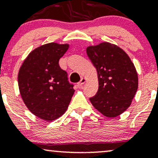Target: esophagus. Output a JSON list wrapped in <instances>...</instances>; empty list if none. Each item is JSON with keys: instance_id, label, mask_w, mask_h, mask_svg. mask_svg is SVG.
Returning <instances> with one entry per match:
<instances>
[{"instance_id": "obj_1", "label": "esophagus", "mask_w": 158, "mask_h": 158, "mask_svg": "<svg viewBox=\"0 0 158 158\" xmlns=\"http://www.w3.org/2000/svg\"><path fill=\"white\" fill-rule=\"evenodd\" d=\"M86 81H87V79H85V78H81L80 81L78 83V85H79V87H81V85H84Z\"/></svg>"}]
</instances>
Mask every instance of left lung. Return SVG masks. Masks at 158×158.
Returning <instances> with one entry per match:
<instances>
[{"label":"left lung","mask_w":158,"mask_h":158,"mask_svg":"<svg viewBox=\"0 0 158 158\" xmlns=\"http://www.w3.org/2000/svg\"><path fill=\"white\" fill-rule=\"evenodd\" d=\"M86 52L99 81L97 93L90 101L106 117H117L130 106L138 88L135 65L124 50L108 42L88 47Z\"/></svg>","instance_id":"obj_1"}]
</instances>
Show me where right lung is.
Returning <instances> with one entry per match:
<instances>
[{
	"label": "right lung",
	"mask_w": 158,
	"mask_h": 158,
	"mask_svg": "<svg viewBox=\"0 0 158 158\" xmlns=\"http://www.w3.org/2000/svg\"><path fill=\"white\" fill-rule=\"evenodd\" d=\"M69 45L49 43L29 54L19 72V87L23 102L34 115L52 121L66 111L74 94L68 73L59 59Z\"/></svg>",
	"instance_id": "1"
}]
</instances>
